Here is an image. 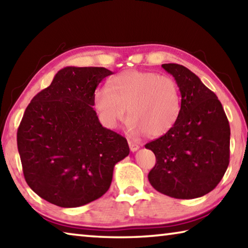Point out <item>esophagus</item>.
Segmentation results:
<instances>
[{
    "label": "esophagus",
    "instance_id": "esophagus-1",
    "mask_svg": "<svg viewBox=\"0 0 248 248\" xmlns=\"http://www.w3.org/2000/svg\"><path fill=\"white\" fill-rule=\"evenodd\" d=\"M128 143H129V148H130V151H131V152H136V151L140 149V146L138 145L137 143H133L132 141H129Z\"/></svg>",
    "mask_w": 248,
    "mask_h": 248
}]
</instances>
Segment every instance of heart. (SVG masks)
I'll return each mask as SVG.
<instances>
[{
  "label": "heart",
  "mask_w": 248,
  "mask_h": 248,
  "mask_svg": "<svg viewBox=\"0 0 248 248\" xmlns=\"http://www.w3.org/2000/svg\"><path fill=\"white\" fill-rule=\"evenodd\" d=\"M94 107L102 123L116 128L128 109V130L132 136L161 137L177 121L182 98L177 82L167 75L127 70L111 78L107 89L94 93Z\"/></svg>",
  "instance_id": "b5f03b06"
}]
</instances>
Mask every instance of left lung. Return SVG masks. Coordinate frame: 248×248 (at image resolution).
Returning a JSON list of instances; mask_svg holds the SVG:
<instances>
[{
	"label": "left lung",
	"mask_w": 248,
	"mask_h": 248,
	"mask_svg": "<svg viewBox=\"0 0 248 248\" xmlns=\"http://www.w3.org/2000/svg\"><path fill=\"white\" fill-rule=\"evenodd\" d=\"M162 68L178 84L182 108L174 127L145 144L156 157L149 182L173 198H198L215 189L229 166V120L217 95L195 73L176 63Z\"/></svg>",
	"instance_id": "8db88e82"
}]
</instances>
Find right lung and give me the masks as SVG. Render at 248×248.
<instances>
[{"label":"right lung","instance_id":"right-lung-1","mask_svg":"<svg viewBox=\"0 0 248 248\" xmlns=\"http://www.w3.org/2000/svg\"><path fill=\"white\" fill-rule=\"evenodd\" d=\"M112 72L66 66L28 105L17 130V148L28 186L48 202L81 207L110 187L114 167L129 155L127 140L105 128L94 93Z\"/></svg>","mask_w":248,"mask_h":248}]
</instances>
